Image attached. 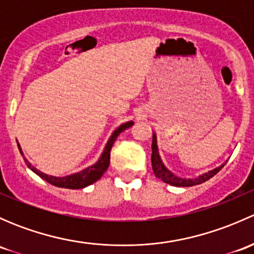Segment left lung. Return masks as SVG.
I'll use <instances>...</instances> for the list:
<instances>
[{"instance_id": "1", "label": "left lung", "mask_w": 254, "mask_h": 254, "mask_svg": "<svg viewBox=\"0 0 254 254\" xmlns=\"http://www.w3.org/2000/svg\"><path fill=\"white\" fill-rule=\"evenodd\" d=\"M152 155H151V163H152V170L155 176L157 178H160L161 181H163L165 183L171 184V186H175V187H191V186H196V184H201L204 182H206L207 179H210L211 177H214L226 165V162L222 163L221 166L219 167L214 168V170H210L207 172L203 173V175L195 177V178H182V177L176 176L172 171L168 170L166 167V165L163 163L162 158H161L160 155V151H158V146H157V135L156 132H152Z\"/></svg>"}]
</instances>
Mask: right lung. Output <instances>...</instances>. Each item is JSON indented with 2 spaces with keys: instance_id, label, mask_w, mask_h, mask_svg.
Listing matches in <instances>:
<instances>
[{
  "instance_id": "1",
  "label": "right lung",
  "mask_w": 254,
  "mask_h": 254,
  "mask_svg": "<svg viewBox=\"0 0 254 254\" xmlns=\"http://www.w3.org/2000/svg\"><path fill=\"white\" fill-rule=\"evenodd\" d=\"M132 125H134V122H132V120H130V122H127V123H124V124L120 125V127H118L117 129L112 132L111 137H109L108 141H107V143H106V146H104V150H103V152H102V155L99 156L98 161H97L96 163H93V165L88 166L87 168H84V170L79 171V172L72 173V175H68L65 177L49 176V175H47V173L42 172V171H39L38 168H35L34 166H33L32 163H30L29 161L24 157L25 165H27L28 168H29L30 171H33L35 175H38L40 178H43L44 181H47L48 183L53 184V186H55V187H59V188H67V189L86 188V187L91 186V184H93L94 182L98 181V179L103 176V173L108 170L109 160H111V150H112L113 143H114L115 140H117V137L119 136L120 132H123L124 130L129 129V127H131ZM18 148H19L20 155L23 156V151H22V147H20L19 143H18Z\"/></svg>"
}]
</instances>
